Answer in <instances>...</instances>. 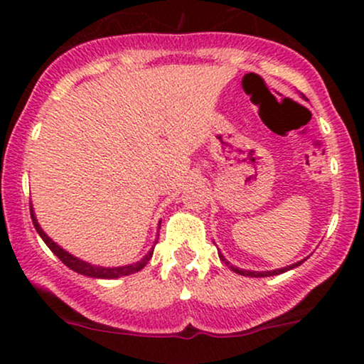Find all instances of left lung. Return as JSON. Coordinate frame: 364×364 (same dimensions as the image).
<instances>
[{
    "instance_id": "obj_1",
    "label": "left lung",
    "mask_w": 364,
    "mask_h": 364,
    "mask_svg": "<svg viewBox=\"0 0 364 364\" xmlns=\"http://www.w3.org/2000/svg\"><path fill=\"white\" fill-rule=\"evenodd\" d=\"M219 258L220 260H223L225 265L229 267V269L232 270V272H236V274H240V275H245V277H270V275H279V274H284V272H287V270H291V269H294V267H299L301 265V263L306 260V258H304V260H299V262H296V263H292V265H289V267H284V269H275V270H263V272H255V270H245V269H237V267H235V265H231V263H229L228 260H225L224 258V255L223 253H219Z\"/></svg>"
}]
</instances>
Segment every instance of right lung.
<instances>
[{"instance_id":"right-lung-1","label":"right lung","mask_w":364,"mask_h":364,"mask_svg":"<svg viewBox=\"0 0 364 364\" xmlns=\"http://www.w3.org/2000/svg\"><path fill=\"white\" fill-rule=\"evenodd\" d=\"M31 215H32V223H34L36 231L39 232L41 237H43V241L46 245H48V248L51 250V252L56 255V257L60 258V260L65 263L68 269H72L73 272H77V274L87 275V277H92V279H118V277H123V275L139 272V270H141L145 265H147V262L150 260V258H152L154 248H150V252L145 255V257L141 258L140 262L129 263V265H121V267L92 265V263H89V262H83V260H80V258L73 257L72 253H68L66 250H63L60 245L54 243L51 237L46 235V232L43 231V228H41L39 223H37V217L34 214V208H32V203H31ZM156 243H157V240H156ZM154 246H156V245H154Z\"/></svg>"}]
</instances>
